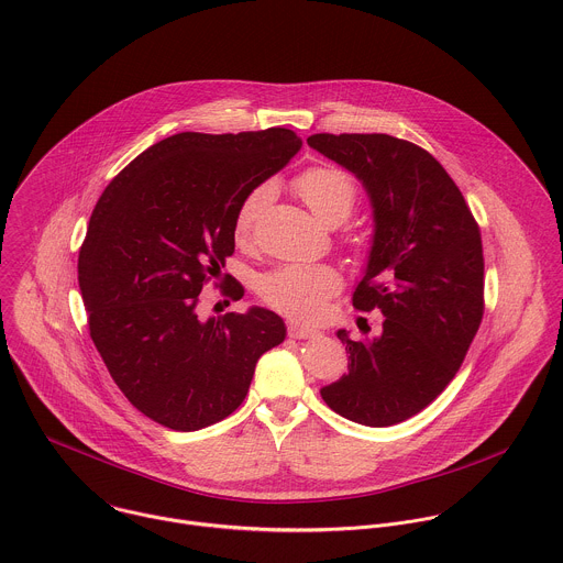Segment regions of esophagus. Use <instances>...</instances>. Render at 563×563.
<instances>
[{"mask_svg":"<svg viewBox=\"0 0 563 563\" xmlns=\"http://www.w3.org/2000/svg\"><path fill=\"white\" fill-rule=\"evenodd\" d=\"M287 333H289V338H294V340H309V338H316V335H318L316 329L305 327V324L294 322V320L287 324Z\"/></svg>","mask_w":563,"mask_h":563,"instance_id":"obj_1","label":"esophagus"}]
</instances>
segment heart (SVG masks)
<instances>
[{
    "mask_svg": "<svg viewBox=\"0 0 563 563\" xmlns=\"http://www.w3.org/2000/svg\"><path fill=\"white\" fill-rule=\"evenodd\" d=\"M296 195L324 225H340L357 203L353 177L335 166H311L294 179ZM265 186L254 188L241 201L234 217V234L247 241L254 223L267 201ZM340 289V274L331 265H280L258 280L261 298L280 313L298 320H318L324 316L329 298Z\"/></svg>",
    "mask_w": 563,
    "mask_h": 563,
    "instance_id": "heart-1",
    "label": "heart"
}]
</instances>
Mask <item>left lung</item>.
<instances>
[{"mask_svg":"<svg viewBox=\"0 0 563 563\" xmlns=\"http://www.w3.org/2000/svg\"><path fill=\"white\" fill-rule=\"evenodd\" d=\"M307 144L351 170L373 206V245L353 294L386 318L377 338L338 331L349 373L324 404L368 428L428 408L459 373L485 311L481 228L448 170L421 146L386 133H316Z\"/></svg>","mask_w":563,"mask_h":563,"instance_id":"8db88e82","label":"left lung"}]
</instances>
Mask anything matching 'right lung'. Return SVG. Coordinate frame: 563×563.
Here are the masks:
<instances>
[{
	"mask_svg": "<svg viewBox=\"0 0 563 563\" xmlns=\"http://www.w3.org/2000/svg\"><path fill=\"white\" fill-rule=\"evenodd\" d=\"M302 146L280 126L159 140L100 195L78 252L89 335L133 408L195 432L245 399L256 362L287 327L269 309L201 320L199 294L234 252V217ZM243 298L241 283L223 287Z\"/></svg>",
	"mask_w": 563,
	"mask_h": 563,
	"instance_id": "obj_1",
	"label": "right lung"
}]
</instances>
